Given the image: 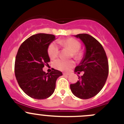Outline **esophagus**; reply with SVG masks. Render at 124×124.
I'll list each match as a JSON object with an SVG mask.
<instances>
[{
	"label": "esophagus",
	"mask_w": 124,
	"mask_h": 124,
	"mask_svg": "<svg viewBox=\"0 0 124 124\" xmlns=\"http://www.w3.org/2000/svg\"><path fill=\"white\" fill-rule=\"evenodd\" d=\"M63 75H67V76H68V75H69V73H63Z\"/></svg>",
	"instance_id": "1"
}]
</instances>
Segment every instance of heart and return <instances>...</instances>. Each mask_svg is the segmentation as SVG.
<instances>
[{
	"instance_id": "b5f03b06",
	"label": "heart",
	"mask_w": 124,
	"mask_h": 124,
	"mask_svg": "<svg viewBox=\"0 0 124 124\" xmlns=\"http://www.w3.org/2000/svg\"><path fill=\"white\" fill-rule=\"evenodd\" d=\"M58 43L63 47L68 48L72 52V56L76 60H78L82 56V54L79 52L81 48L80 42L73 38L60 40ZM48 55L50 58H55L58 55L59 47L57 44L55 42H52L49 44L47 49ZM73 61H65V60L58 59L53 63V66L56 69L60 70H68L74 66Z\"/></svg>"
}]
</instances>
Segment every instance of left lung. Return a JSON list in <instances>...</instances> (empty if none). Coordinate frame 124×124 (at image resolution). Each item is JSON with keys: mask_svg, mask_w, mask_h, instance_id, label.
Returning a JSON list of instances; mask_svg holds the SVG:
<instances>
[{"mask_svg": "<svg viewBox=\"0 0 124 124\" xmlns=\"http://www.w3.org/2000/svg\"><path fill=\"white\" fill-rule=\"evenodd\" d=\"M80 39L85 46V52L80 63L76 66L75 72H84L79 80L70 84L74 95L82 99H88L98 94L105 85L108 75V62L101 44L88 34L75 35Z\"/></svg>", "mask_w": 124, "mask_h": 124, "instance_id": "1", "label": "left lung"}]
</instances>
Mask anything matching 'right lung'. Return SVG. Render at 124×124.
<instances>
[{
  "instance_id": "obj_1",
  "label": "right lung",
  "mask_w": 124,
  "mask_h": 124,
  "mask_svg": "<svg viewBox=\"0 0 124 124\" xmlns=\"http://www.w3.org/2000/svg\"><path fill=\"white\" fill-rule=\"evenodd\" d=\"M55 39L54 35L36 34L27 39L18 49L15 60V76L22 91L31 98L49 97L55 91L57 78L63 75L54 69L49 74L42 70L50 61L47 49Z\"/></svg>"
}]
</instances>
